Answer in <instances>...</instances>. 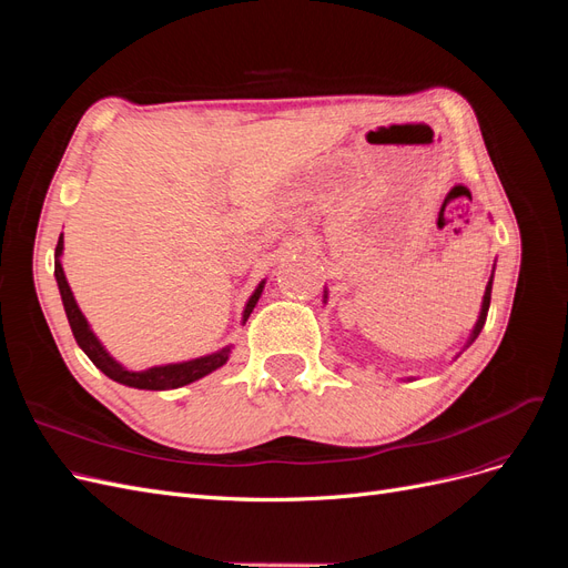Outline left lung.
Returning a JSON list of instances; mask_svg holds the SVG:
<instances>
[{"label":"left lung","mask_w":568,"mask_h":568,"mask_svg":"<svg viewBox=\"0 0 568 568\" xmlns=\"http://www.w3.org/2000/svg\"><path fill=\"white\" fill-rule=\"evenodd\" d=\"M493 277H495V265H493V274H490V280H488V284H486V291H484V301H480V313H478V320H476V324H474V329H471V334H469V338H467V343H464V348L455 355V359L467 351L471 343L478 338V334H480V329H484V324H486V315H488V307H490V291H493ZM326 298H329V291H326V286H324V296H322V301L326 303ZM407 379L412 382V376H407Z\"/></svg>","instance_id":"8db88e82"}]
</instances>
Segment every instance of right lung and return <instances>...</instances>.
<instances>
[{
  "label": "right lung",
  "instance_id": "add662e5",
  "mask_svg": "<svg viewBox=\"0 0 568 568\" xmlns=\"http://www.w3.org/2000/svg\"><path fill=\"white\" fill-rule=\"evenodd\" d=\"M61 255H63V234L59 236L57 253H54V277H57V284H59L63 311H65L68 324H71V332L78 341V346L84 351V355L92 359L97 369H101L109 376V379L123 384V386H130V388H140V390H170V388H182L186 384H194V382L203 379V376H209L211 372L220 369L222 365H227V359L234 351V343H230V346H222V348H217L209 355H199V357H192V359H180V363L153 365V367H146V369H140V372L120 365L118 359L106 351L104 343H101L99 336L92 332L88 317L82 315L80 305H78L73 291H71V284H68V280H65ZM265 282L267 280L257 284L253 288V294L248 296V301L244 305V313H242V324H246V320L253 313V307L257 305V301H261Z\"/></svg>",
  "mask_w": 568,
  "mask_h": 568
}]
</instances>
